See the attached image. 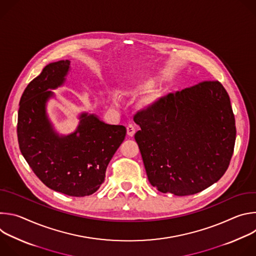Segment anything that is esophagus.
Wrapping results in <instances>:
<instances>
[{
	"label": "esophagus",
	"instance_id": "34e87169",
	"mask_svg": "<svg viewBox=\"0 0 256 256\" xmlns=\"http://www.w3.org/2000/svg\"><path fill=\"white\" fill-rule=\"evenodd\" d=\"M126 132H128V134L130 136H132L136 132V126L132 124H130L128 126H126Z\"/></svg>",
	"mask_w": 256,
	"mask_h": 256
}]
</instances>
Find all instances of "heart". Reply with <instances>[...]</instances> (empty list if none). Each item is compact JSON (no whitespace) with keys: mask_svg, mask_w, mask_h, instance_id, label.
<instances>
[{"mask_svg":"<svg viewBox=\"0 0 256 256\" xmlns=\"http://www.w3.org/2000/svg\"><path fill=\"white\" fill-rule=\"evenodd\" d=\"M112 101H114V103H118V98L116 97H114V99H112Z\"/></svg>","mask_w":256,"mask_h":256,"instance_id":"heart-1","label":"heart"}]
</instances>
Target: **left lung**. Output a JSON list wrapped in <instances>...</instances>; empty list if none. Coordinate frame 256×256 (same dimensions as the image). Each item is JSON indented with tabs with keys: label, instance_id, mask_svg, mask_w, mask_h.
<instances>
[{
	"label": "left lung",
	"instance_id": "left-lung-1",
	"mask_svg": "<svg viewBox=\"0 0 256 256\" xmlns=\"http://www.w3.org/2000/svg\"><path fill=\"white\" fill-rule=\"evenodd\" d=\"M150 184L163 194L202 192L229 167L236 140L230 97L218 81L169 93L134 116Z\"/></svg>",
	"mask_w": 256,
	"mask_h": 256
}]
</instances>
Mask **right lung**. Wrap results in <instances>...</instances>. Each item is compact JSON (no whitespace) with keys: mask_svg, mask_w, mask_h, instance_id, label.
<instances>
[{"mask_svg":"<svg viewBox=\"0 0 256 256\" xmlns=\"http://www.w3.org/2000/svg\"><path fill=\"white\" fill-rule=\"evenodd\" d=\"M68 70V60L52 62L28 84L19 103L17 136L23 157L44 184L81 198L97 192L104 182L108 163L126 128L84 112L72 134L58 136L54 130L46 102L54 95L50 90L64 84Z\"/></svg>","mask_w":256,"mask_h":256,"instance_id":"add662e5","label":"right lung"}]
</instances>
